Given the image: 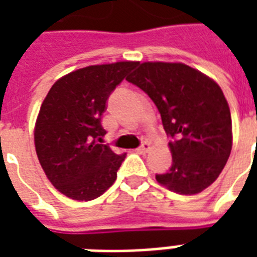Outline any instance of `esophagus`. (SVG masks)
I'll list each match as a JSON object with an SVG mask.
<instances>
[{"instance_id":"1","label":"esophagus","mask_w":257,"mask_h":257,"mask_svg":"<svg viewBox=\"0 0 257 257\" xmlns=\"http://www.w3.org/2000/svg\"><path fill=\"white\" fill-rule=\"evenodd\" d=\"M149 150H150V145H149V142H143V143L136 149V151H138V153H142V154H145V153H147Z\"/></svg>"}]
</instances>
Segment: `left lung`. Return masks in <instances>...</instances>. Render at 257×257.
<instances>
[{"label":"left lung","mask_w":257,"mask_h":257,"mask_svg":"<svg viewBox=\"0 0 257 257\" xmlns=\"http://www.w3.org/2000/svg\"><path fill=\"white\" fill-rule=\"evenodd\" d=\"M128 82L149 95L171 138L172 167L158 183L183 195L209 187L231 153V114L220 86L183 63H139Z\"/></svg>","instance_id":"left-lung-1"}]
</instances>
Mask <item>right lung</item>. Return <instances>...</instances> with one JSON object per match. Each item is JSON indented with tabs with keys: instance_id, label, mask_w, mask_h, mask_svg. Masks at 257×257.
Listing matches in <instances>:
<instances>
[{
	"instance_id": "right-lung-1",
	"label": "right lung",
	"mask_w": 257,
	"mask_h": 257,
	"mask_svg": "<svg viewBox=\"0 0 257 257\" xmlns=\"http://www.w3.org/2000/svg\"><path fill=\"white\" fill-rule=\"evenodd\" d=\"M136 62L79 68L56 81L37 118L36 151L47 178L77 201L100 197L117 179L125 154L100 145L107 99Z\"/></svg>"
}]
</instances>
